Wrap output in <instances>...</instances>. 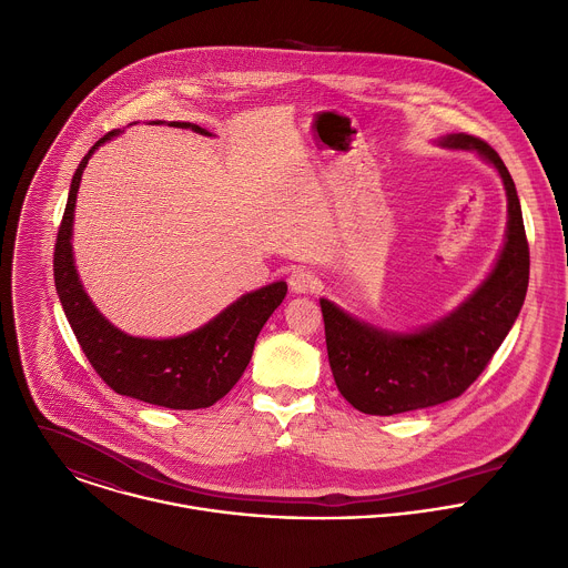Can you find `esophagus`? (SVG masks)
I'll return each mask as SVG.
<instances>
[{"instance_id": "1", "label": "esophagus", "mask_w": 568, "mask_h": 568, "mask_svg": "<svg viewBox=\"0 0 568 568\" xmlns=\"http://www.w3.org/2000/svg\"><path fill=\"white\" fill-rule=\"evenodd\" d=\"M288 284H291V291L295 293H313L320 288V280L313 271H308L306 266H297L293 268L291 277H288Z\"/></svg>"}]
</instances>
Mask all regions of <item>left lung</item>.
<instances>
[{"mask_svg": "<svg viewBox=\"0 0 568 568\" xmlns=\"http://www.w3.org/2000/svg\"><path fill=\"white\" fill-rule=\"evenodd\" d=\"M440 145L475 150L501 174L508 194L506 244L488 280L455 313L418 333L378 331L320 300L333 381L365 414L392 416L459 398L488 367L526 297L530 253L510 172L477 136L449 134Z\"/></svg>", "mask_w": 568, "mask_h": 568, "instance_id": "left-lung-1", "label": "left lung"}]
</instances>
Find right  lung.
I'll list each match as a JSON object with an SVG mask.
<instances>
[{
    "mask_svg": "<svg viewBox=\"0 0 568 568\" xmlns=\"http://www.w3.org/2000/svg\"><path fill=\"white\" fill-rule=\"evenodd\" d=\"M172 125L207 134L192 123ZM116 134L119 130L106 132L84 154L71 179L53 253L58 297L87 361L113 392L170 409L210 407L242 378L262 326L286 295V284L275 282L248 293L205 326L172 339L134 337L109 324L95 311L78 280L71 255V229L82 170L93 150Z\"/></svg>",
    "mask_w": 568,
    "mask_h": 568,
    "instance_id": "add662e5",
    "label": "right lung"
}]
</instances>
